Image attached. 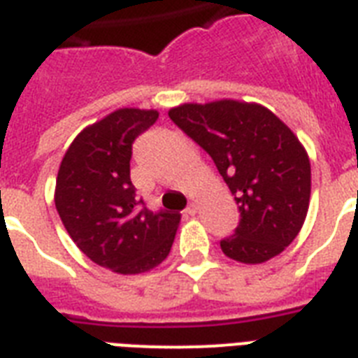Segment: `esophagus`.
Here are the masks:
<instances>
[{
	"label": "esophagus",
	"instance_id": "obj_1",
	"mask_svg": "<svg viewBox=\"0 0 358 358\" xmlns=\"http://www.w3.org/2000/svg\"><path fill=\"white\" fill-rule=\"evenodd\" d=\"M185 213L191 215V217L199 213V204H196V202H189V206L185 208Z\"/></svg>",
	"mask_w": 358,
	"mask_h": 358
}]
</instances>
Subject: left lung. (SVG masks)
Returning a JSON list of instances; mask_svg holds the SVG:
<instances>
[{"label":"left lung","instance_id":"1","mask_svg":"<svg viewBox=\"0 0 358 358\" xmlns=\"http://www.w3.org/2000/svg\"><path fill=\"white\" fill-rule=\"evenodd\" d=\"M169 117L217 165L239 224L220 241L228 257L257 264L281 254L300 234L310 199V164L292 130L259 104H182Z\"/></svg>","mask_w":358,"mask_h":358}]
</instances>
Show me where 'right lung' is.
<instances>
[{"mask_svg": "<svg viewBox=\"0 0 358 358\" xmlns=\"http://www.w3.org/2000/svg\"><path fill=\"white\" fill-rule=\"evenodd\" d=\"M156 110L121 108L84 129L58 169L55 206L86 257L117 274H141L169 255L178 211H152L130 180L132 143Z\"/></svg>", "mask_w": 358, "mask_h": 358, "instance_id": "obj_1", "label": "right lung"}]
</instances>
